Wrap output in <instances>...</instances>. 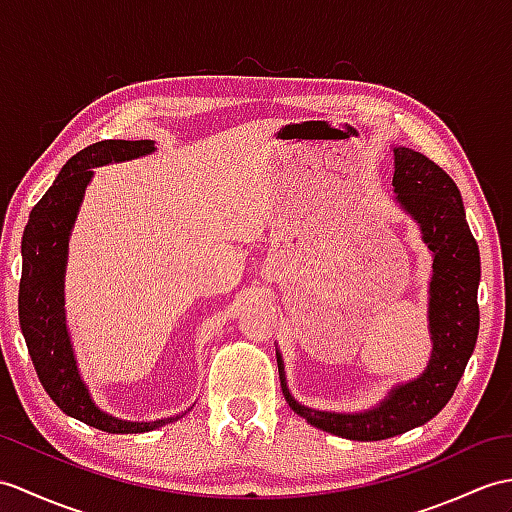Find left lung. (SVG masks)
<instances>
[{
    "label": "left lung",
    "instance_id": "left-lung-1",
    "mask_svg": "<svg viewBox=\"0 0 512 512\" xmlns=\"http://www.w3.org/2000/svg\"><path fill=\"white\" fill-rule=\"evenodd\" d=\"M392 157L397 207L417 222L421 240L432 253V277L427 283L432 353L423 373L392 386L373 408L360 412L316 410L292 397L283 355L277 349L281 390L288 406L318 430L364 443L399 436L434 419L454 395L480 329V251L469 231L456 183L417 150L395 146Z\"/></svg>",
    "mask_w": 512,
    "mask_h": 512
}]
</instances>
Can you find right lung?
I'll list each match as a JSON object with an SVG mask.
<instances>
[{
    "label": "right lung",
    "mask_w": 512,
    "mask_h": 512,
    "mask_svg": "<svg viewBox=\"0 0 512 512\" xmlns=\"http://www.w3.org/2000/svg\"><path fill=\"white\" fill-rule=\"evenodd\" d=\"M154 150L157 148L150 139H106L74 154L30 211L21 240L19 325L41 384L67 417L109 434L152 432L178 421L185 414L157 421H126L104 412L93 401L85 379L80 377L74 342H71L65 318L69 237L93 170L102 165L148 157Z\"/></svg>",
    "instance_id": "obj_1"
}]
</instances>
